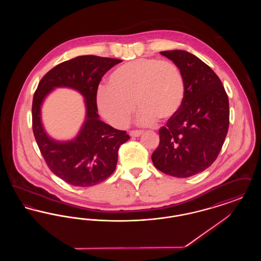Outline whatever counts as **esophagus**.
<instances>
[{"instance_id":"34e87169","label":"esophagus","mask_w":261,"mask_h":261,"mask_svg":"<svg viewBox=\"0 0 261 261\" xmlns=\"http://www.w3.org/2000/svg\"><path fill=\"white\" fill-rule=\"evenodd\" d=\"M143 134V131H139V130H133L130 132V136L131 137H139Z\"/></svg>"}]
</instances>
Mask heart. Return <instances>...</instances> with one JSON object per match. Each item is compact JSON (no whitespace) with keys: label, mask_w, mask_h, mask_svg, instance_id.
I'll list each match as a JSON object with an SVG mask.
<instances>
[{"label":"heart","mask_w":261,"mask_h":261,"mask_svg":"<svg viewBox=\"0 0 261 261\" xmlns=\"http://www.w3.org/2000/svg\"><path fill=\"white\" fill-rule=\"evenodd\" d=\"M186 96L185 79L172 62L156 59H138L115 68L109 85L99 86L96 102L101 115L115 127H126L141 110L140 125L166 122L180 112ZM136 102L134 103V101Z\"/></svg>","instance_id":"obj_1"}]
</instances>
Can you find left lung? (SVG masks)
Wrapping results in <instances>:
<instances>
[{
  "instance_id": "8db88e82",
  "label": "left lung",
  "mask_w": 261,
  "mask_h": 261,
  "mask_svg": "<svg viewBox=\"0 0 261 261\" xmlns=\"http://www.w3.org/2000/svg\"><path fill=\"white\" fill-rule=\"evenodd\" d=\"M185 79L184 103L160 129V145L151 154L163 173L186 178L202 172L217 159L229 128V99L219 77L193 54L164 50Z\"/></svg>"
}]
</instances>
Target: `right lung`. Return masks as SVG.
Listing matches in <instances>:
<instances>
[{"label":"right lung","instance_id":"right-lung-1","mask_svg":"<svg viewBox=\"0 0 261 261\" xmlns=\"http://www.w3.org/2000/svg\"><path fill=\"white\" fill-rule=\"evenodd\" d=\"M121 60L80 56L51 68L39 82L32 102V128L39 149L51 172L76 187H91L115 170L119 147L130 137L99 119L96 94L101 77ZM78 90L86 99L87 119L72 141L59 142L46 135L40 122V106L55 87Z\"/></svg>","mask_w":261,"mask_h":261}]
</instances>
